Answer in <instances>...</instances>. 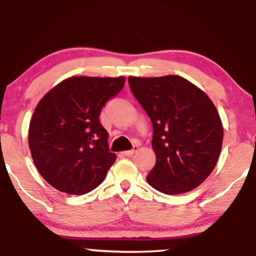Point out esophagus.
Wrapping results in <instances>:
<instances>
[{
  "label": "esophagus",
  "mask_w": 256,
  "mask_h": 256,
  "mask_svg": "<svg viewBox=\"0 0 256 256\" xmlns=\"http://www.w3.org/2000/svg\"><path fill=\"white\" fill-rule=\"evenodd\" d=\"M138 148L137 146H134V148L131 149V150H128V152H124V155H126V156H131V155H134V152H137Z\"/></svg>",
  "instance_id": "34e87169"
}]
</instances>
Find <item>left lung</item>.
Masks as SVG:
<instances>
[{
    "label": "left lung",
    "mask_w": 256,
    "mask_h": 256,
    "mask_svg": "<svg viewBox=\"0 0 256 256\" xmlns=\"http://www.w3.org/2000/svg\"><path fill=\"white\" fill-rule=\"evenodd\" d=\"M128 84L152 124L156 162L146 182L167 195L192 192L212 173L222 150L224 128L216 106L179 76L128 77Z\"/></svg>",
    "instance_id": "left-lung-1"
}]
</instances>
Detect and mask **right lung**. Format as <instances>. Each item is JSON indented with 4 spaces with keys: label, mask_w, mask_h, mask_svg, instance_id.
<instances>
[{
    "label": "right lung",
    "mask_w": 256,
    "mask_h": 256,
    "mask_svg": "<svg viewBox=\"0 0 256 256\" xmlns=\"http://www.w3.org/2000/svg\"><path fill=\"white\" fill-rule=\"evenodd\" d=\"M124 84V77H71L38 102L28 146L38 172L58 192L83 195L104 182L116 155L98 116Z\"/></svg>",
    "instance_id": "1"
}]
</instances>
